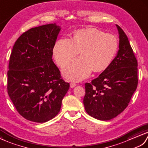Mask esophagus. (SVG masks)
<instances>
[{
    "instance_id": "esophagus-1",
    "label": "esophagus",
    "mask_w": 148,
    "mask_h": 148,
    "mask_svg": "<svg viewBox=\"0 0 148 148\" xmlns=\"http://www.w3.org/2000/svg\"><path fill=\"white\" fill-rule=\"evenodd\" d=\"M75 86H77V84H75V83H74V82L70 83V87H71V88H73V87H75Z\"/></svg>"
}]
</instances>
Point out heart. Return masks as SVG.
<instances>
[{"label":"heart","mask_w":148,"mask_h":148,"mask_svg":"<svg viewBox=\"0 0 148 148\" xmlns=\"http://www.w3.org/2000/svg\"><path fill=\"white\" fill-rule=\"evenodd\" d=\"M119 40L115 35L95 28L81 29L72 39L61 38L56 42L53 56L62 66L80 51L81 57L71 60L63 68L64 76L71 80L87 78L93 70L103 71L110 66L117 53Z\"/></svg>","instance_id":"obj_1"}]
</instances>
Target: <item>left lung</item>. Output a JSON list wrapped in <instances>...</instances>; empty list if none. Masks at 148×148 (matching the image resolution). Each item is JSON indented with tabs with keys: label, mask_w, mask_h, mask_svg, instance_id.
<instances>
[{
	"label": "left lung",
	"mask_w": 148,
	"mask_h": 148,
	"mask_svg": "<svg viewBox=\"0 0 148 148\" xmlns=\"http://www.w3.org/2000/svg\"><path fill=\"white\" fill-rule=\"evenodd\" d=\"M116 26L120 37L117 56L99 77L85 84V110L100 120H111L122 112L138 84L137 60L125 33Z\"/></svg>",
	"instance_id": "left-lung-1"
}]
</instances>
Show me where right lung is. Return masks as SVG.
<instances>
[{
	"mask_svg": "<svg viewBox=\"0 0 148 148\" xmlns=\"http://www.w3.org/2000/svg\"><path fill=\"white\" fill-rule=\"evenodd\" d=\"M60 27L48 24L23 33L13 46L8 71V93L19 114L44 123L59 113L70 84L52 61Z\"/></svg>",
	"mask_w": 148,
	"mask_h": 148,
	"instance_id": "right-lung-1",
	"label": "right lung"
}]
</instances>
